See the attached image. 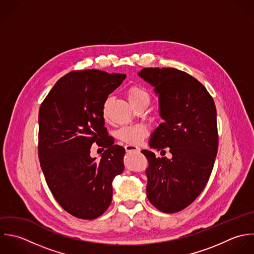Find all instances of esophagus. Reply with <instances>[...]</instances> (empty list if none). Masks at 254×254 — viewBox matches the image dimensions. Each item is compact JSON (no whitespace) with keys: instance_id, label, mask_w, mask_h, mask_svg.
<instances>
[{"instance_id":"obj_1","label":"esophagus","mask_w":254,"mask_h":254,"mask_svg":"<svg viewBox=\"0 0 254 254\" xmlns=\"http://www.w3.org/2000/svg\"><path fill=\"white\" fill-rule=\"evenodd\" d=\"M127 152H131V151H139V147L134 145V144H130V143H127L126 144L125 146Z\"/></svg>"}]
</instances>
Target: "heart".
<instances>
[{
  "label": "heart",
  "mask_w": 254,
  "mask_h": 254,
  "mask_svg": "<svg viewBox=\"0 0 254 254\" xmlns=\"http://www.w3.org/2000/svg\"><path fill=\"white\" fill-rule=\"evenodd\" d=\"M127 98L132 106H135L142 102L149 103L150 96L149 93L140 86H132L127 91ZM107 105L108 102L104 106V116L107 115ZM147 135V129L144 126H127L121 127L117 131V137L127 143L130 144H138L140 143L145 136Z\"/></svg>",
  "instance_id": "b5f03b06"
}]
</instances>
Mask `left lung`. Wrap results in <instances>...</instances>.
<instances>
[{"mask_svg": "<svg viewBox=\"0 0 254 254\" xmlns=\"http://www.w3.org/2000/svg\"><path fill=\"white\" fill-rule=\"evenodd\" d=\"M138 75L154 87L164 123L151 134L149 145L172 157L148 160L146 195L164 213H177L191 205L206 187L218 152L215 102L196 78L175 68H143ZM163 155V154H161Z\"/></svg>", "mask_w": 254, "mask_h": 254, "instance_id": "left-lung-1", "label": "left lung"}]
</instances>
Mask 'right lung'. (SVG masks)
I'll list each match as a JSON object with an SVG mask.
<instances>
[{
  "label": "right lung",
  "mask_w": 254,
  "mask_h": 254,
  "mask_svg": "<svg viewBox=\"0 0 254 254\" xmlns=\"http://www.w3.org/2000/svg\"><path fill=\"white\" fill-rule=\"evenodd\" d=\"M125 78L100 70L72 71L40 105V167L57 203L76 218L103 215L112 202V182L124 171L126 150L108 136L103 112L108 96ZM95 142L106 148L100 161L89 156Z\"/></svg>",
  "instance_id": "obj_1"
}]
</instances>
